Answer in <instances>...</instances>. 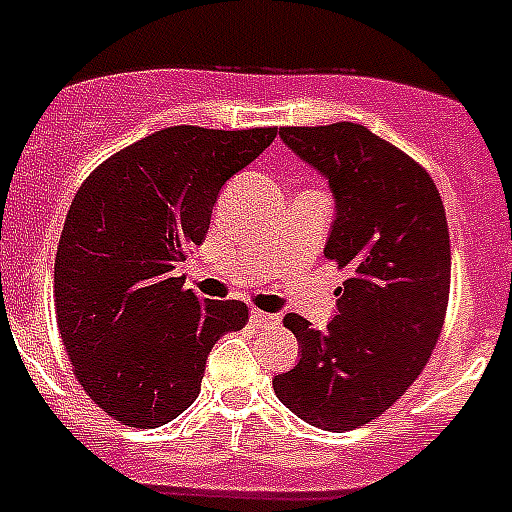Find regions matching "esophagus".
Wrapping results in <instances>:
<instances>
[{
	"label": "esophagus",
	"mask_w": 512,
	"mask_h": 512,
	"mask_svg": "<svg viewBox=\"0 0 512 512\" xmlns=\"http://www.w3.org/2000/svg\"><path fill=\"white\" fill-rule=\"evenodd\" d=\"M249 320L255 322V325H278L281 317L268 315V312H263V309H252V312H249Z\"/></svg>",
	"instance_id": "1"
}]
</instances>
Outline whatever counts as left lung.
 Listing matches in <instances>:
<instances>
[{
    "label": "left lung",
    "mask_w": 512,
    "mask_h": 512,
    "mask_svg": "<svg viewBox=\"0 0 512 512\" xmlns=\"http://www.w3.org/2000/svg\"><path fill=\"white\" fill-rule=\"evenodd\" d=\"M278 135L328 179L336 221L325 257L349 278L328 330L283 317L302 359L273 377V390L312 427L346 432L390 409L432 356L450 296L448 221L432 176L362 124Z\"/></svg>",
    "instance_id": "8db88e82"
}]
</instances>
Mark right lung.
<instances>
[{
	"instance_id": "1",
	"label": "right lung",
	"mask_w": 512,
	"mask_h": 512,
	"mask_svg": "<svg viewBox=\"0 0 512 512\" xmlns=\"http://www.w3.org/2000/svg\"><path fill=\"white\" fill-rule=\"evenodd\" d=\"M278 127H166L98 166L70 205L57 260V325L77 382L111 419L156 429L195 403L213 343L244 302L200 299L176 276L208 234L221 187Z\"/></svg>"
}]
</instances>
